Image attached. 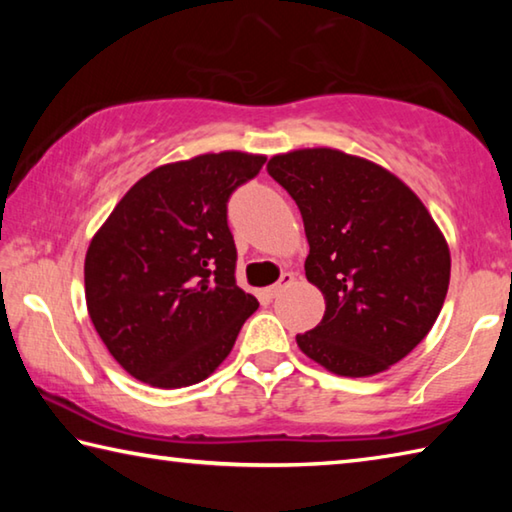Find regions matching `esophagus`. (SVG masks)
<instances>
[{
	"label": "esophagus",
	"instance_id": "34e87169",
	"mask_svg": "<svg viewBox=\"0 0 512 512\" xmlns=\"http://www.w3.org/2000/svg\"><path fill=\"white\" fill-rule=\"evenodd\" d=\"M293 284V275L291 273H282V277H280V282L277 284H273V287H268L266 291H264V296L268 298V300H273V298H277L280 296V293L287 289V287H291Z\"/></svg>",
	"mask_w": 512,
	"mask_h": 512
}]
</instances>
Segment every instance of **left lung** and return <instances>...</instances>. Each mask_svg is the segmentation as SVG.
Wrapping results in <instances>:
<instances>
[{
    "instance_id": "left-lung-1",
    "label": "left lung",
    "mask_w": 512,
    "mask_h": 512,
    "mask_svg": "<svg viewBox=\"0 0 512 512\" xmlns=\"http://www.w3.org/2000/svg\"><path fill=\"white\" fill-rule=\"evenodd\" d=\"M268 173L300 207L305 273L325 296L300 350L345 377L404 359L436 323L452 268L427 207L393 173L334 149L275 155Z\"/></svg>"
}]
</instances>
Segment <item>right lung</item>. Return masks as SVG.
<instances>
[{
	"mask_svg": "<svg viewBox=\"0 0 512 512\" xmlns=\"http://www.w3.org/2000/svg\"><path fill=\"white\" fill-rule=\"evenodd\" d=\"M264 155L207 153L128 189L85 255V300L121 368L155 388L212 375L259 307L237 287L228 201Z\"/></svg>",
	"mask_w": 512,
	"mask_h": 512,
	"instance_id": "1",
	"label": "right lung"
}]
</instances>
